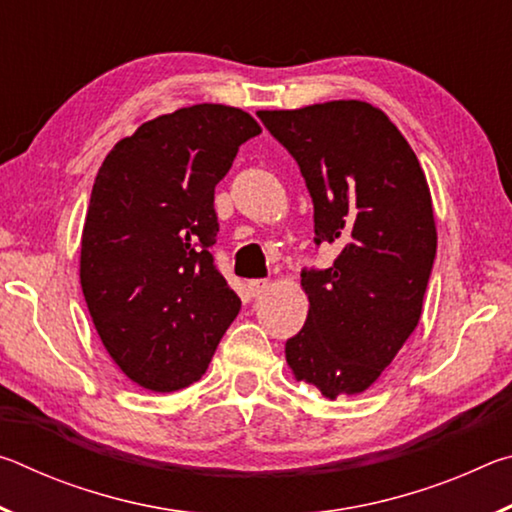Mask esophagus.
<instances>
[{
	"label": "esophagus",
	"instance_id": "esophagus-1",
	"mask_svg": "<svg viewBox=\"0 0 512 512\" xmlns=\"http://www.w3.org/2000/svg\"><path fill=\"white\" fill-rule=\"evenodd\" d=\"M268 287H271V282L268 280H250L248 282V291L253 293V296H259V293H264Z\"/></svg>",
	"mask_w": 512,
	"mask_h": 512
}]
</instances>
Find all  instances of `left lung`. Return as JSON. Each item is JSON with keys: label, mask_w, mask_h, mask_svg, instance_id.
I'll use <instances>...</instances> for the list:
<instances>
[{"label": "left lung", "mask_w": 512, "mask_h": 512, "mask_svg": "<svg viewBox=\"0 0 512 512\" xmlns=\"http://www.w3.org/2000/svg\"><path fill=\"white\" fill-rule=\"evenodd\" d=\"M296 158L314 201L316 244L339 246L305 271V327L287 341L293 377L329 400L375 384L418 327L436 257L427 176L384 110L341 99L257 110Z\"/></svg>", "instance_id": "1"}]
</instances>
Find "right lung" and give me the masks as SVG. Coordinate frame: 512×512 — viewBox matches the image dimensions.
Wrapping results in <instances>:
<instances>
[{
    "label": "right lung",
    "instance_id": "add662e5",
    "mask_svg": "<svg viewBox=\"0 0 512 512\" xmlns=\"http://www.w3.org/2000/svg\"><path fill=\"white\" fill-rule=\"evenodd\" d=\"M262 133L241 108L196 103L119 140L94 180L81 287L103 348L137 386L203 377L241 300L214 264V187Z\"/></svg>",
    "mask_w": 512,
    "mask_h": 512
}]
</instances>
